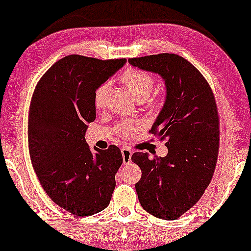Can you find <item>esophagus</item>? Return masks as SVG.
<instances>
[{"instance_id": "obj_1", "label": "esophagus", "mask_w": 251, "mask_h": 251, "mask_svg": "<svg viewBox=\"0 0 251 251\" xmlns=\"http://www.w3.org/2000/svg\"><path fill=\"white\" fill-rule=\"evenodd\" d=\"M122 154H123V162H124V165L129 164L130 160H132V154H133L130 149H128V148H123Z\"/></svg>"}]
</instances>
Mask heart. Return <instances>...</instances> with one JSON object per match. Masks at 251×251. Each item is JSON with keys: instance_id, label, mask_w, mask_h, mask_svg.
<instances>
[{"instance_id": "obj_1", "label": "heart", "mask_w": 251, "mask_h": 251, "mask_svg": "<svg viewBox=\"0 0 251 251\" xmlns=\"http://www.w3.org/2000/svg\"><path fill=\"white\" fill-rule=\"evenodd\" d=\"M123 85L128 90L134 98L139 101H143L149 97L154 87L153 77L147 72L140 69L129 68L125 70L119 77ZM109 90V84L103 83L98 86L93 94V104L97 110H101L104 107L105 97ZM152 103V101H150ZM140 123L136 122H124L117 126V133L122 137H130L136 130L140 129Z\"/></svg>"}]
</instances>
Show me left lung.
Masks as SVG:
<instances>
[{
    "label": "left lung",
    "mask_w": 251,
    "mask_h": 251,
    "mask_svg": "<svg viewBox=\"0 0 251 251\" xmlns=\"http://www.w3.org/2000/svg\"><path fill=\"white\" fill-rule=\"evenodd\" d=\"M139 69L165 82L164 107L150 133L167 139V156L135 152L142 171L135 184L141 206L161 220H176L195 206L215 172L220 147V119L209 84L192 63L173 53L128 59Z\"/></svg>",
    "instance_id": "1"
}]
</instances>
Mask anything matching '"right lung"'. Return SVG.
<instances>
[{
    "instance_id": "add662e5",
    "label": "right lung",
    "mask_w": 251,
    "mask_h": 251,
    "mask_svg": "<svg viewBox=\"0 0 251 251\" xmlns=\"http://www.w3.org/2000/svg\"><path fill=\"white\" fill-rule=\"evenodd\" d=\"M125 62L67 55L42 76L31 98L28 146L34 171L51 200L76 216L103 210L115 190L121 150H92L85 133L97 116L95 89Z\"/></svg>"
}]
</instances>
